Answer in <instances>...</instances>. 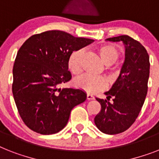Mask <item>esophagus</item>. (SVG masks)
<instances>
[{"instance_id":"obj_1","label":"esophagus","mask_w":159,"mask_h":159,"mask_svg":"<svg viewBox=\"0 0 159 159\" xmlns=\"http://www.w3.org/2000/svg\"><path fill=\"white\" fill-rule=\"evenodd\" d=\"M86 99H87L88 100H94V99H95V97H94L92 95L87 94V95H86Z\"/></svg>"}]
</instances>
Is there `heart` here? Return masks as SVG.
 Listing matches in <instances>:
<instances>
[{"mask_svg": "<svg viewBox=\"0 0 159 159\" xmlns=\"http://www.w3.org/2000/svg\"><path fill=\"white\" fill-rule=\"evenodd\" d=\"M98 55L100 60L105 65H112L119 58L120 52L116 46L111 44H104L99 46L97 49ZM83 50H76L71 53L68 56L67 65L68 70L73 74H78L81 72V60H82ZM73 84L77 88L90 94H94L105 88L106 82L104 77L95 76L83 75L77 77L73 80Z\"/></svg>", "mask_w": 159, "mask_h": 159, "instance_id": "b5f03b06", "label": "heart"}]
</instances>
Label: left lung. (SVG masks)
Masks as SVG:
<instances>
[{"label":"left lung","instance_id":"obj_1","mask_svg":"<svg viewBox=\"0 0 159 159\" xmlns=\"http://www.w3.org/2000/svg\"><path fill=\"white\" fill-rule=\"evenodd\" d=\"M106 41L124 44L125 61L117 81L105 92L108 100L96 98L101 110L94 120L103 133L115 135L127 130L141 110L148 91L150 64L145 48L131 37L122 35Z\"/></svg>","mask_w":159,"mask_h":159}]
</instances>
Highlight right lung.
Segmentation results:
<instances>
[{"label": "right lung", "mask_w": 159, "mask_h": 159, "mask_svg": "<svg viewBox=\"0 0 159 159\" xmlns=\"http://www.w3.org/2000/svg\"><path fill=\"white\" fill-rule=\"evenodd\" d=\"M93 42L52 30L33 35L22 45L13 67L12 91L19 115L31 130L57 133L68 123L71 110L86 100L81 89L59 85L72 78L67 65L71 53Z\"/></svg>", "instance_id": "add662e5"}]
</instances>
